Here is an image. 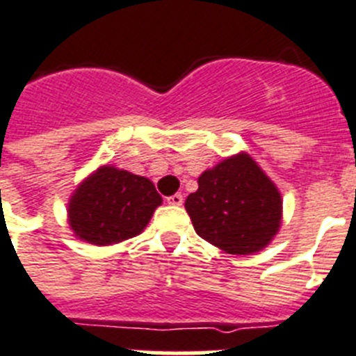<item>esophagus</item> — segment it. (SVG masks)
<instances>
[{
	"instance_id": "obj_1",
	"label": "esophagus",
	"mask_w": 356,
	"mask_h": 356,
	"mask_svg": "<svg viewBox=\"0 0 356 356\" xmlns=\"http://www.w3.org/2000/svg\"><path fill=\"white\" fill-rule=\"evenodd\" d=\"M182 195L181 193H175V195H172V197H168V199H166V202L168 204H172V206H182Z\"/></svg>"
}]
</instances>
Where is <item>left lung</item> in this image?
<instances>
[{
	"mask_svg": "<svg viewBox=\"0 0 356 356\" xmlns=\"http://www.w3.org/2000/svg\"><path fill=\"white\" fill-rule=\"evenodd\" d=\"M197 234L229 254H254L274 240L283 218L277 186L247 152L202 172L184 202Z\"/></svg>",
	"mask_w": 356,
	"mask_h": 356,
	"instance_id": "8db88e82",
	"label": "left lung"
}]
</instances>
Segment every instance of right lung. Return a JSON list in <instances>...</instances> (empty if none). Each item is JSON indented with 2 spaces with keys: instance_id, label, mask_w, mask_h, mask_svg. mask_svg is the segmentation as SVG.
Listing matches in <instances>:
<instances>
[{
  "instance_id": "obj_1",
  "label": "right lung",
  "mask_w": 356,
  "mask_h": 356,
  "mask_svg": "<svg viewBox=\"0 0 356 356\" xmlns=\"http://www.w3.org/2000/svg\"><path fill=\"white\" fill-rule=\"evenodd\" d=\"M161 204L150 179L104 165L71 193L67 224L82 242L113 245L138 236Z\"/></svg>"
}]
</instances>
